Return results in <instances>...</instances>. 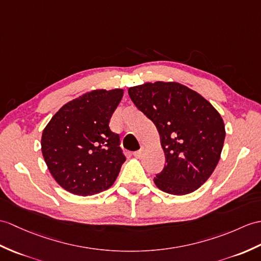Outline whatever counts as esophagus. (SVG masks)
Instances as JSON below:
<instances>
[{"mask_svg":"<svg viewBox=\"0 0 261 261\" xmlns=\"http://www.w3.org/2000/svg\"><path fill=\"white\" fill-rule=\"evenodd\" d=\"M133 155L136 156V158H141V156L143 155V149L141 148L140 150H138V151H136L135 153H133Z\"/></svg>","mask_w":261,"mask_h":261,"instance_id":"obj_1","label":"esophagus"}]
</instances>
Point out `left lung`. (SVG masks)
Instances as JSON below:
<instances>
[{
	"mask_svg": "<svg viewBox=\"0 0 261 261\" xmlns=\"http://www.w3.org/2000/svg\"><path fill=\"white\" fill-rule=\"evenodd\" d=\"M128 93L159 132L166 165L153 178L155 186L175 196L199 189L221 155L226 130L220 113L178 82H147L129 88Z\"/></svg>",
	"mask_w": 261,
	"mask_h": 261,
	"instance_id": "8db88e82",
	"label": "left lung"
}]
</instances>
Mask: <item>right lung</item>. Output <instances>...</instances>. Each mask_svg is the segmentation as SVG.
<instances>
[{"mask_svg":"<svg viewBox=\"0 0 261 261\" xmlns=\"http://www.w3.org/2000/svg\"><path fill=\"white\" fill-rule=\"evenodd\" d=\"M122 89H98L65 103L43 130L41 150L48 171L64 190L92 196L109 189L125 161L109 121Z\"/></svg>","mask_w":261,"mask_h":261,"instance_id":"1","label":"right lung"}]
</instances>
